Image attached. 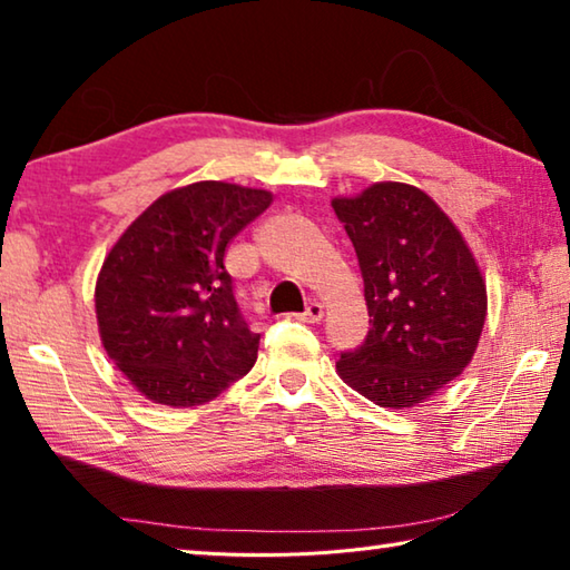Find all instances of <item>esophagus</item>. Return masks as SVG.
<instances>
[{"label": "esophagus", "instance_id": "esophagus-1", "mask_svg": "<svg viewBox=\"0 0 570 570\" xmlns=\"http://www.w3.org/2000/svg\"><path fill=\"white\" fill-rule=\"evenodd\" d=\"M304 318L308 321V324H318L321 318H324V306H321L318 302H312L306 306V312H304Z\"/></svg>", "mask_w": 570, "mask_h": 570}]
</instances>
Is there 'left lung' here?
Masks as SVG:
<instances>
[{
  "label": "left lung",
  "mask_w": 570,
  "mask_h": 570,
  "mask_svg": "<svg viewBox=\"0 0 570 570\" xmlns=\"http://www.w3.org/2000/svg\"><path fill=\"white\" fill-rule=\"evenodd\" d=\"M354 244L371 328L338 376L384 409L419 406L471 364L485 321L481 268L441 206L379 181L331 202Z\"/></svg>",
  "instance_id": "left-lung-1"
}]
</instances>
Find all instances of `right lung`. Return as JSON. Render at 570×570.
Segmentation results:
<instances>
[{"label": "right lung", "mask_w": 570, "mask_h": 570, "mask_svg": "<svg viewBox=\"0 0 570 570\" xmlns=\"http://www.w3.org/2000/svg\"><path fill=\"white\" fill-rule=\"evenodd\" d=\"M272 199L196 181L159 196L111 246L95 288L99 336L149 401L199 406L252 371L262 336L239 312L224 252Z\"/></svg>", "instance_id": "right-lung-1"}]
</instances>
